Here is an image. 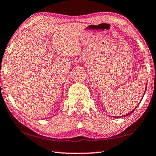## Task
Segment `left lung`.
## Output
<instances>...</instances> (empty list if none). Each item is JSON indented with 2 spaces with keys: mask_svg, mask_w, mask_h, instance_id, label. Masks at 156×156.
Returning <instances> with one entry per match:
<instances>
[{
  "mask_svg": "<svg viewBox=\"0 0 156 156\" xmlns=\"http://www.w3.org/2000/svg\"><path fill=\"white\" fill-rule=\"evenodd\" d=\"M146 87H147V83H146ZM146 90H145V91H146ZM143 97H144V96H143ZM135 109H136V108H134V110H135ZM134 110H133L132 112H129V113H128V114H127V115H123V116H127V115H130L131 113H132V112L134 111Z\"/></svg>",
  "mask_w": 156,
  "mask_h": 156,
  "instance_id": "1",
  "label": "left lung"
}]
</instances>
